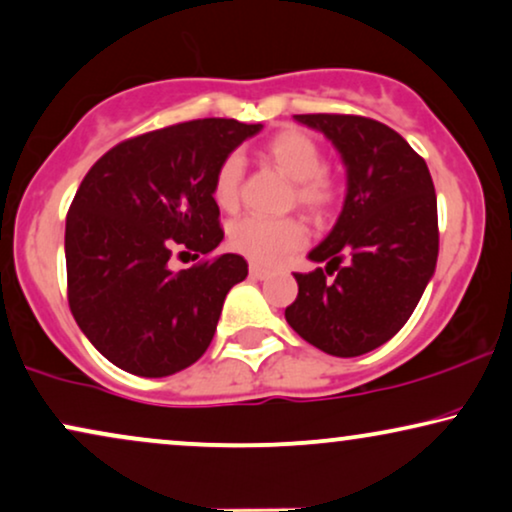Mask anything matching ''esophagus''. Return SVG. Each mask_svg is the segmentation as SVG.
Masks as SVG:
<instances>
[{"label": "esophagus", "instance_id": "obj_1", "mask_svg": "<svg viewBox=\"0 0 512 512\" xmlns=\"http://www.w3.org/2000/svg\"><path fill=\"white\" fill-rule=\"evenodd\" d=\"M249 275L254 277V280H265V277H270V270L263 268V265H258V263H251L249 265Z\"/></svg>", "mask_w": 512, "mask_h": 512}]
</instances>
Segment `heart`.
<instances>
[{"label":"heart","instance_id":"b5f03b06","mask_svg":"<svg viewBox=\"0 0 512 512\" xmlns=\"http://www.w3.org/2000/svg\"><path fill=\"white\" fill-rule=\"evenodd\" d=\"M258 157L291 178V202L310 216L324 218L341 202V183L324 167V152L313 136L298 129H282L270 136ZM214 202L225 211H235L242 195V162L237 155L225 157L214 174ZM308 230L301 218L247 216L232 223L230 247L261 265H277L301 249Z\"/></svg>","mask_w":512,"mask_h":512}]
</instances>
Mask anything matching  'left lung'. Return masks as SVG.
Masks as SVG:
<instances>
[{"mask_svg": "<svg viewBox=\"0 0 512 512\" xmlns=\"http://www.w3.org/2000/svg\"><path fill=\"white\" fill-rule=\"evenodd\" d=\"M341 152L348 195L334 230L310 251L313 272H294L284 310L303 341L336 357L369 353L400 331L421 301L440 249L437 197L428 164L376 119L294 115Z\"/></svg>", "mask_w": 512, "mask_h": 512, "instance_id": "8db88e82", "label": "left lung"}]
</instances>
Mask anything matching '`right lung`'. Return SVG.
Segmentation results:
<instances>
[{
  "label": "right lung",
  "mask_w": 512,
  "mask_h": 512,
  "mask_svg": "<svg viewBox=\"0 0 512 512\" xmlns=\"http://www.w3.org/2000/svg\"><path fill=\"white\" fill-rule=\"evenodd\" d=\"M261 129L221 117L164 126L117 143L84 176L65 221L68 303L115 367L171 376L209 348L249 265L237 254L178 272L167 263L176 249L197 258L221 244L214 174Z\"/></svg>",
  "instance_id": "1"
}]
</instances>
